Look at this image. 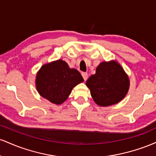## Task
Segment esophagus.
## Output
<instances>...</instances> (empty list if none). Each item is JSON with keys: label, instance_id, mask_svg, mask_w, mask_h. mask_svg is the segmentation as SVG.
<instances>
[{"label": "esophagus", "instance_id": "34e87169", "mask_svg": "<svg viewBox=\"0 0 156 156\" xmlns=\"http://www.w3.org/2000/svg\"><path fill=\"white\" fill-rule=\"evenodd\" d=\"M82 76H83V79H84V80H87V79H88V74H87V73H82Z\"/></svg>", "mask_w": 156, "mask_h": 156}]
</instances>
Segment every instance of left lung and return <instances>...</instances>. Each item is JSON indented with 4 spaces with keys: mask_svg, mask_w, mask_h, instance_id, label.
I'll list each match as a JSON object with an SVG mask.
<instances>
[{
    "mask_svg": "<svg viewBox=\"0 0 156 156\" xmlns=\"http://www.w3.org/2000/svg\"><path fill=\"white\" fill-rule=\"evenodd\" d=\"M86 85L98 105L108 106L121 101L128 92L130 81L128 75L115 61L103 62L96 73L89 77Z\"/></svg>",
    "mask_w": 156,
    "mask_h": 156,
    "instance_id": "left-lung-1",
    "label": "left lung"
}]
</instances>
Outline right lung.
<instances>
[{
    "label": "right lung",
    "mask_w": 156,
    "mask_h": 156,
    "mask_svg": "<svg viewBox=\"0 0 156 156\" xmlns=\"http://www.w3.org/2000/svg\"><path fill=\"white\" fill-rule=\"evenodd\" d=\"M83 81L76 69H70L62 59L44 64L36 77V87L41 96L54 104L63 103L73 87Z\"/></svg>",
    "instance_id": "1"
}]
</instances>
